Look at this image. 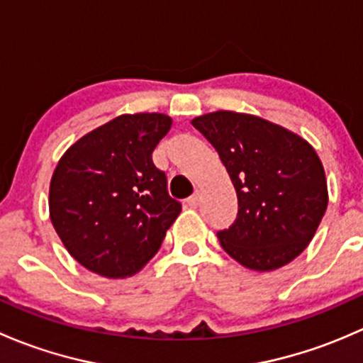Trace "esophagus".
Masks as SVG:
<instances>
[{
    "instance_id": "esophagus-1",
    "label": "esophagus",
    "mask_w": 363,
    "mask_h": 363,
    "mask_svg": "<svg viewBox=\"0 0 363 363\" xmlns=\"http://www.w3.org/2000/svg\"><path fill=\"white\" fill-rule=\"evenodd\" d=\"M188 205H189V207H191V208L199 207V205H200V193H195V195H193L191 199L188 200Z\"/></svg>"
}]
</instances>
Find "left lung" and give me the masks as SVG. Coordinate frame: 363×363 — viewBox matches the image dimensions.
<instances>
[{"instance_id":"obj_1","label":"left lung","mask_w":363,"mask_h":363,"mask_svg":"<svg viewBox=\"0 0 363 363\" xmlns=\"http://www.w3.org/2000/svg\"><path fill=\"white\" fill-rule=\"evenodd\" d=\"M191 124L214 145L239 200L235 223L218 233L223 250L258 272L294 262L328 205L325 168L313 145L251 113L216 111Z\"/></svg>"}]
</instances>
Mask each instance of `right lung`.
<instances>
[{"mask_svg": "<svg viewBox=\"0 0 363 363\" xmlns=\"http://www.w3.org/2000/svg\"><path fill=\"white\" fill-rule=\"evenodd\" d=\"M172 128L158 112L123 113L69 145L50 179L49 214L69 255L108 279L144 269L181 203L152 151Z\"/></svg>", "mask_w": 363, "mask_h": 363, "instance_id": "right-lung-1", "label": "right lung"}]
</instances>
